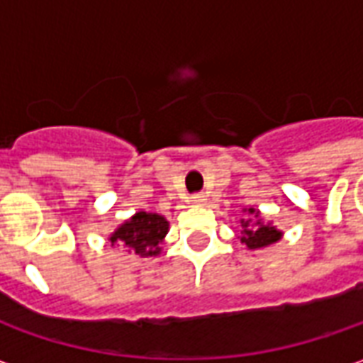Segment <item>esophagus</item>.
Returning <instances> with one entry per match:
<instances>
[{
	"label": "esophagus",
	"mask_w": 363,
	"mask_h": 363,
	"mask_svg": "<svg viewBox=\"0 0 363 363\" xmlns=\"http://www.w3.org/2000/svg\"><path fill=\"white\" fill-rule=\"evenodd\" d=\"M204 202H206L204 194H194V196L190 198V204L192 206H204Z\"/></svg>",
	"instance_id": "34e87169"
}]
</instances>
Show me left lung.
<instances>
[{"mask_svg":"<svg viewBox=\"0 0 363 363\" xmlns=\"http://www.w3.org/2000/svg\"><path fill=\"white\" fill-rule=\"evenodd\" d=\"M247 218L241 220V243L247 245L249 251H259L264 247L278 243L284 233L274 225L272 221H264L259 210L243 208Z\"/></svg>","mask_w":363,"mask_h":363,"instance_id":"obj_1","label":"left lung"}]
</instances>
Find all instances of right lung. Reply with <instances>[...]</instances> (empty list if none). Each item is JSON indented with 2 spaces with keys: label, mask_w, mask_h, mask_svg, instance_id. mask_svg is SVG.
<instances>
[{
  "label": "right lung",
  "mask_w": 363,
  "mask_h": 363,
  "mask_svg": "<svg viewBox=\"0 0 363 363\" xmlns=\"http://www.w3.org/2000/svg\"><path fill=\"white\" fill-rule=\"evenodd\" d=\"M169 233V221L165 216L153 212H135L132 218L122 221L118 228L106 237L111 245L126 247L138 257H157L161 245Z\"/></svg>",
  "instance_id": "obj_1"
}]
</instances>
